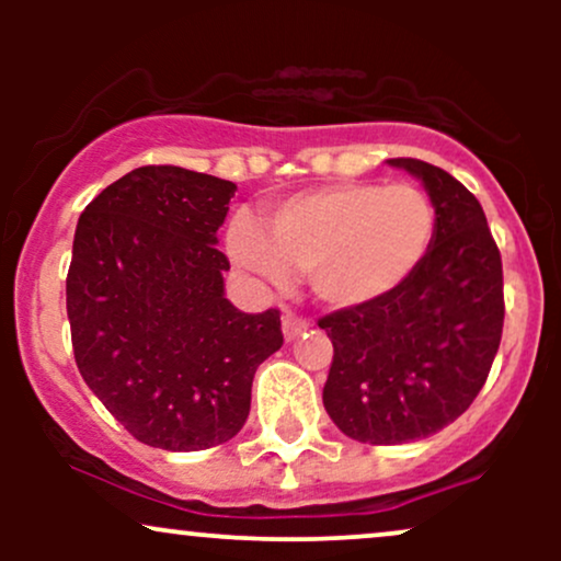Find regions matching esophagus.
<instances>
[{
  "instance_id": "esophagus-1",
  "label": "esophagus",
  "mask_w": 561,
  "mask_h": 561,
  "mask_svg": "<svg viewBox=\"0 0 561 561\" xmlns=\"http://www.w3.org/2000/svg\"><path fill=\"white\" fill-rule=\"evenodd\" d=\"M308 321H302V319H298V317H293V313H282V332H285V340L289 343V340H295L298 337L300 332H306L308 330Z\"/></svg>"
}]
</instances>
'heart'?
I'll return each mask as SVG.
<instances>
[{
	"instance_id": "1",
	"label": "heart",
	"mask_w": 561,
	"mask_h": 561,
	"mask_svg": "<svg viewBox=\"0 0 561 561\" xmlns=\"http://www.w3.org/2000/svg\"><path fill=\"white\" fill-rule=\"evenodd\" d=\"M435 205L411 184L345 182L298 192L266 216V234L237 216L231 261L266 285L306 276L330 311H353L403 287L435 240Z\"/></svg>"
}]
</instances>
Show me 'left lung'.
<instances>
[{
    "label": "left lung",
    "mask_w": 561,
    "mask_h": 561,
    "mask_svg": "<svg viewBox=\"0 0 561 561\" xmlns=\"http://www.w3.org/2000/svg\"><path fill=\"white\" fill-rule=\"evenodd\" d=\"M388 165L420 179L433 199V248L388 298L319 321L334 347L327 414L369 446L422 440L459 420L485 385L504 327L501 253L478 197L424 160Z\"/></svg>",
    "instance_id": "obj_1"
}]
</instances>
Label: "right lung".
<instances>
[{
	"instance_id": "right-lung-1",
	"label": "right lung",
	"mask_w": 561,
	"mask_h": 561,
	"mask_svg": "<svg viewBox=\"0 0 561 561\" xmlns=\"http://www.w3.org/2000/svg\"><path fill=\"white\" fill-rule=\"evenodd\" d=\"M237 184L141 165L83 208L66 306L89 390L139 443L203 450L250 414L255 369L282 347L279 311L242 313L216 231Z\"/></svg>"
}]
</instances>
